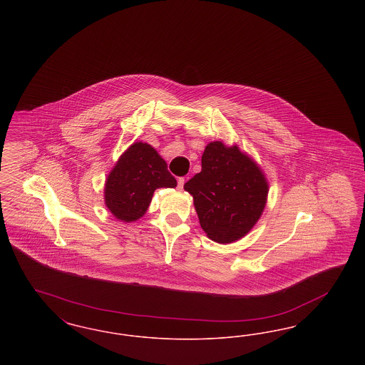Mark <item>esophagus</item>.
<instances>
[{
    "mask_svg": "<svg viewBox=\"0 0 365 365\" xmlns=\"http://www.w3.org/2000/svg\"><path fill=\"white\" fill-rule=\"evenodd\" d=\"M185 182H186V180H185V178H179V179H178V189H179V190H182V189H183Z\"/></svg>",
    "mask_w": 365,
    "mask_h": 365,
    "instance_id": "obj_1",
    "label": "esophagus"
}]
</instances>
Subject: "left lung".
Segmentation results:
<instances>
[{"mask_svg":"<svg viewBox=\"0 0 365 365\" xmlns=\"http://www.w3.org/2000/svg\"><path fill=\"white\" fill-rule=\"evenodd\" d=\"M201 167V173L185 183L200 225L212 241H238L260 219L268 183L257 164L238 146L226 148L219 140L205 148Z\"/></svg>","mask_w":365,"mask_h":365,"instance_id":"1","label":"left lung"}]
</instances>
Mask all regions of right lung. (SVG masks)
<instances>
[{
  "label": "right lung",
  "instance_id": "right-lung-1",
  "mask_svg": "<svg viewBox=\"0 0 365 365\" xmlns=\"http://www.w3.org/2000/svg\"><path fill=\"white\" fill-rule=\"evenodd\" d=\"M176 179L156 150L137 142L124 152L105 183V204L113 216L134 222L149 208L158 187H175Z\"/></svg>",
  "mask_w": 365,
  "mask_h": 365
}]
</instances>
